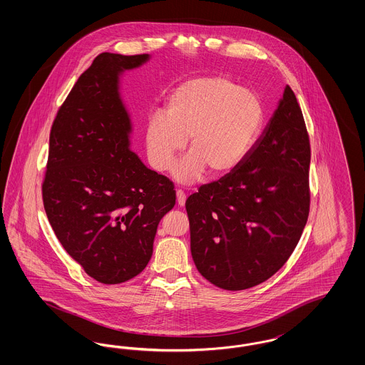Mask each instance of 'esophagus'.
<instances>
[{"mask_svg": "<svg viewBox=\"0 0 365 365\" xmlns=\"http://www.w3.org/2000/svg\"><path fill=\"white\" fill-rule=\"evenodd\" d=\"M176 200H178V204H179L180 207H183L185 202H186V194H185V191L176 190Z\"/></svg>", "mask_w": 365, "mask_h": 365, "instance_id": "obj_1", "label": "esophagus"}]
</instances>
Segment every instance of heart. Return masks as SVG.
<instances>
[{"mask_svg": "<svg viewBox=\"0 0 365 365\" xmlns=\"http://www.w3.org/2000/svg\"><path fill=\"white\" fill-rule=\"evenodd\" d=\"M261 123L262 106L252 91L223 76L192 78L171 94L165 113L149 118L148 155L165 171L189 137L191 153L175 168L178 180L195 182L205 168L213 176L228 174L250 150Z\"/></svg>", "mask_w": 365, "mask_h": 365, "instance_id": "obj_1", "label": "heart"}]
</instances>
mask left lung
Returning <instances> with one entry per match:
<instances>
[{
    "label": "left lung",
    "instance_id": "8db88e82",
    "mask_svg": "<svg viewBox=\"0 0 365 365\" xmlns=\"http://www.w3.org/2000/svg\"><path fill=\"white\" fill-rule=\"evenodd\" d=\"M311 143L292 87L242 163L186 200L191 256L225 290L271 278L289 260L311 207Z\"/></svg>",
    "mask_w": 365,
    "mask_h": 365
}]
</instances>
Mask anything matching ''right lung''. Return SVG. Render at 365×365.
<instances>
[{
  "instance_id": "obj_1",
  "label": "right lung",
  "mask_w": 365,
  "mask_h": 365,
  "mask_svg": "<svg viewBox=\"0 0 365 365\" xmlns=\"http://www.w3.org/2000/svg\"><path fill=\"white\" fill-rule=\"evenodd\" d=\"M148 54H98L54 118L42 200L57 240L88 277L116 284L153 253L157 226L174 208V183L128 149L130 118L119 97L123 70Z\"/></svg>"
}]
</instances>
